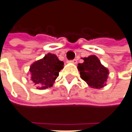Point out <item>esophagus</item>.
Segmentation results:
<instances>
[{
    "label": "esophagus",
    "mask_w": 132,
    "mask_h": 132,
    "mask_svg": "<svg viewBox=\"0 0 132 132\" xmlns=\"http://www.w3.org/2000/svg\"><path fill=\"white\" fill-rule=\"evenodd\" d=\"M69 62H70V63H72V64H76L77 62H78V60L75 59V60H70L69 61Z\"/></svg>",
    "instance_id": "1"
}]
</instances>
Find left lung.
<instances>
[{
    "label": "left lung",
    "instance_id": "obj_1",
    "mask_svg": "<svg viewBox=\"0 0 132 132\" xmlns=\"http://www.w3.org/2000/svg\"><path fill=\"white\" fill-rule=\"evenodd\" d=\"M84 62L78 64L80 77L89 87L93 88H101L106 85L109 71L104 67L98 57L90 55L83 58Z\"/></svg>",
    "mask_w": 132,
    "mask_h": 132
}]
</instances>
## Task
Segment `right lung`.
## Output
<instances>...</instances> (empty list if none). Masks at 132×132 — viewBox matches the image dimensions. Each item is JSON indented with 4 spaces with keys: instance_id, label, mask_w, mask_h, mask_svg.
Instances as JSON below:
<instances>
[{
    "instance_id": "obj_1",
    "label": "right lung",
    "mask_w": 132,
    "mask_h": 132,
    "mask_svg": "<svg viewBox=\"0 0 132 132\" xmlns=\"http://www.w3.org/2000/svg\"><path fill=\"white\" fill-rule=\"evenodd\" d=\"M63 65L64 62L60 60L56 54L48 53L42 59L31 64V80L39 90L51 88L59 76L60 71L64 68Z\"/></svg>"
}]
</instances>
